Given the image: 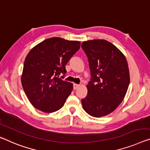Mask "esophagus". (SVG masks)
Instances as JSON below:
<instances>
[{
  "mask_svg": "<svg viewBox=\"0 0 150 150\" xmlns=\"http://www.w3.org/2000/svg\"><path fill=\"white\" fill-rule=\"evenodd\" d=\"M80 86V84H73V88H74V89L76 90V89H77L78 88H79Z\"/></svg>",
  "mask_w": 150,
  "mask_h": 150,
  "instance_id": "obj_1",
  "label": "esophagus"
}]
</instances>
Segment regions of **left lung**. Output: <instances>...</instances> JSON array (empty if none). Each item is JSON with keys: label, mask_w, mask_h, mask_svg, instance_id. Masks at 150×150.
<instances>
[{"label": "left lung", "mask_w": 150, "mask_h": 150, "mask_svg": "<svg viewBox=\"0 0 150 150\" xmlns=\"http://www.w3.org/2000/svg\"><path fill=\"white\" fill-rule=\"evenodd\" d=\"M81 47L88 58L91 80L82 105L88 115L110 114L125 97L130 82L126 58L112 43L104 40L84 41Z\"/></svg>", "instance_id": "1"}]
</instances>
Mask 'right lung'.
Returning <instances> with one entry per match:
<instances>
[{
    "mask_svg": "<svg viewBox=\"0 0 150 150\" xmlns=\"http://www.w3.org/2000/svg\"><path fill=\"white\" fill-rule=\"evenodd\" d=\"M80 47L78 41L52 38L43 41L29 52L24 62L21 83L34 107L53 112L63 107L73 89L72 83L62 80L66 73V65Z\"/></svg>",
    "mask_w": 150,
    "mask_h": 150,
    "instance_id": "obj_1",
    "label": "right lung"
}]
</instances>
